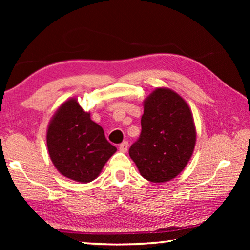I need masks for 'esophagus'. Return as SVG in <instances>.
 Wrapping results in <instances>:
<instances>
[{"instance_id": "obj_1", "label": "esophagus", "mask_w": 250, "mask_h": 250, "mask_svg": "<svg viewBox=\"0 0 250 250\" xmlns=\"http://www.w3.org/2000/svg\"><path fill=\"white\" fill-rule=\"evenodd\" d=\"M128 147H129V145L126 141H124L122 143H120V146H119V149L121 152H126L128 151Z\"/></svg>"}]
</instances>
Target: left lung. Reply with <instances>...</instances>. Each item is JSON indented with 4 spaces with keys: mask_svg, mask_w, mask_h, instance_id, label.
<instances>
[{
    "mask_svg": "<svg viewBox=\"0 0 250 250\" xmlns=\"http://www.w3.org/2000/svg\"><path fill=\"white\" fill-rule=\"evenodd\" d=\"M195 141L188 104L173 90L158 88L145 101L140 137L129 154L146 180L161 183L180 174L191 159Z\"/></svg>",
    "mask_w": 250,
    "mask_h": 250,
    "instance_id": "left-lung-1",
    "label": "left lung"
}]
</instances>
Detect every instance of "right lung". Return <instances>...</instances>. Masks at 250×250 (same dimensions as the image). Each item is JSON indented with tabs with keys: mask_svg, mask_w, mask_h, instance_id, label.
I'll use <instances>...</instances> for the list:
<instances>
[{
	"mask_svg": "<svg viewBox=\"0 0 250 250\" xmlns=\"http://www.w3.org/2000/svg\"><path fill=\"white\" fill-rule=\"evenodd\" d=\"M47 147L54 166L62 175L88 183L95 180L117 147L104 129L90 119L76 99L62 104L50 120Z\"/></svg>",
	"mask_w": 250,
	"mask_h": 250,
	"instance_id": "add662e5",
	"label": "right lung"
}]
</instances>
